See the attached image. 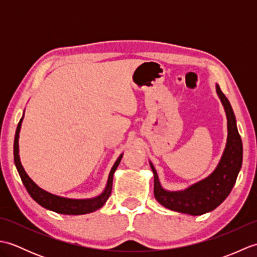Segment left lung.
Masks as SVG:
<instances>
[{"mask_svg": "<svg viewBox=\"0 0 257 257\" xmlns=\"http://www.w3.org/2000/svg\"><path fill=\"white\" fill-rule=\"evenodd\" d=\"M216 91L225 109L228 134L226 148L215 171L209 178L192 185L188 190L181 192H168L161 188L156 169L150 163L155 177V198L167 209L191 215L204 214L219 206L227 198L236 182L243 160L242 139L238 134L230 101L217 85Z\"/></svg>", "mask_w": 257, "mask_h": 257, "instance_id": "1", "label": "left lung"}]
</instances>
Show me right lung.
<instances>
[{
  "mask_svg": "<svg viewBox=\"0 0 257 257\" xmlns=\"http://www.w3.org/2000/svg\"><path fill=\"white\" fill-rule=\"evenodd\" d=\"M21 122H22V119L20 120L18 128H16L15 138H14V162H15L16 169H18V172L20 174L22 182H23L25 189L27 190L29 194L32 196L33 200L47 210L62 213V214H69V215H80V214H86V213L94 212L106 203V201L108 200L112 190L113 172L116 171L120 161H121L122 155L118 158V160L113 165L110 173H109L106 190L103 191V193L101 195L90 200H73V199L61 198V196L51 194L46 192V191L42 190L41 188H38L37 185L32 181L31 178L27 176L23 167H22L20 157H19V133L21 129Z\"/></svg>",
  "mask_w": 257,
  "mask_h": 257,
  "instance_id": "obj_1",
  "label": "right lung"
}]
</instances>
